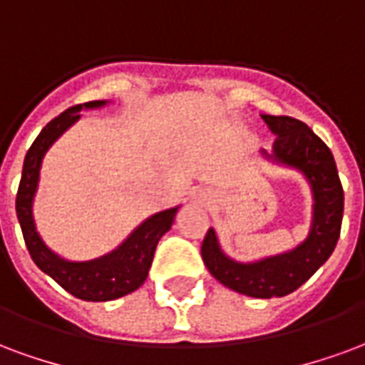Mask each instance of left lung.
<instances>
[{
	"label": "left lung",
	"instance_id": "8db88e82",
	"mask_svg": "<svg viewBox=\"0 0 365 365\" xmlns=\"http://www.w3.org/2000/svg\"><path fill=\"white\" fill-rule=\"evenodd\" d=\"M277 141L274 158L296 166L312 182L315 212L309 236L294 251L242 265L224 257L215 230L209 228L201 245V257L215 279L230 290L251 298H280L294 292L331 257L341 236L344 191L333 153L304 121L290 115H261Z\"/></svg>",
	"mask_w": 365,
	"mask_h": 365
}]
</instances>
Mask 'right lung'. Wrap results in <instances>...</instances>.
<instances>
[{
    "mask_svg": "<svg viewBox=\"0 0 365 365\" xmlns=\"http://www.w3.org/2000/svg\"><path fill=\"white\" fill-rule=\"evenodd\" d=\"M100 104H104V102H100V100L88 102L85 104V108H94ZM83 106L77 104V106L66 110L63 114H59L58 118H53L34 139L32 147L24 156L23 175H21V183H19L15 209H17L19 224L23 230L24 244H26V250L31 253L36 267L42 269L46 274H50L63 290L73 294L75 298L86 299V302H108V299L131 294L145 282L153 257H155L156 244L170 230L178 209L164 210V212L150 217L118 250L112 251L110 255L96 259V261H88V263L63 261V259L56 257L52 251L42 244V240L34 230L31 210L32 197L36 191V183H38L40 162H42V156L48 147L71 125L73 121L79 120L77 112Z\"/></svg>",
    "mask_w": 365,
    "mask_h": 365,
    "instance_id": "right-lung-1",
    "label": "right lung"
}]
</instances>
